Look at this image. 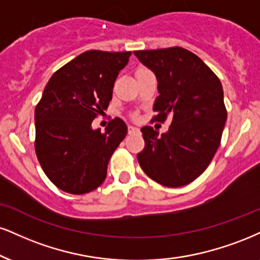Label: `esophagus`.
<instances>
[{
    "instance_id": "esophagus-1",
    "label": "esophagus",
    "mask_w": 260,
    "mask_h": 260,
    "mask_svg": "<svg viewBox=\"0 0 260 260\" xmlns=\"http://www.w3.org/2000/svg\"><path fill=\"white\" fill-rule=\"evenodd\" d=\"M139 132V128L136 126H128V133L133 134V133H138Z\"/></svg>"
}]
</instances>
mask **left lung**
<instances>
[{
    "label": "left lung",
    "mask_w": 260,
    "mask_h": 260,
    "mask_svg": "<svg viewBox=\"0 0 260 260\" xmlns=\"http://www.w3.org/2000/svg\"><path fill=\"white\" fill-rule=\"evenodd\" d=\"M134 55L157 80L155 118L173 115L164 134L142 128L145 148L138 162L158 184L184 186L201 176L219 148L228 115L223 87L198 55L181 47L136 51Z\"/></svg>",
    "instance_id": "1"
}]
</instances>
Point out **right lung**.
Segmentation results:
<instances>
[{"mask_svg": "<svg viewBox=\"0 0 260 260\" xmlns=\"http://www.w3.org/2000/svg\"><path fill=\"white\" fill-rule=\"evenodd\" d=\"M131 52L88 51L51 77L35 109V150L49 180L62 191L82 195L106 178L111 155L127 134L121 118L105 132L92 122L108 109Z\"/></svg>", "mask_w": 260, "mask_h": 260, "instance_id": "add662e5", "label": "right lung"}]
</instances>
